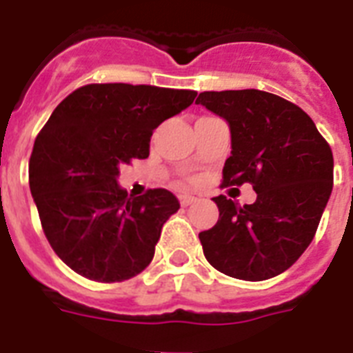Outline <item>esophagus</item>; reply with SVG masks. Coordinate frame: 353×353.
<instances>
[{"label":"esophagus","instance_id":"34e87169","mask_svg":"<svg viewBox=\"0 0 353 353\" xmlns=\"http://www.w3.org/2000/svg\"><path fill=\"white\" fill-rule=\"evenodd\" d=\"M179 201H181L183 207H188V205L196 201V198H194V196H190V194H183V196H179Z\"/></svg>","mask_w":353,"mask_h":353}]
</instances>
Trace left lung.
Here are the masks:
<instances>
[{"instance_id":"left-lung-1","label":"left lung","mask_w":353,"mask_h":353,"mask_svg":"<svg viewBox=\"0 0 353 353\" xmlns=\"http://www.w3.org/2000/svg\"><path fill=\"white\" fill-rule=\"evenodd\" d=\"M196 104L231 130L223 185L256 192L243 207L214 198L220 220L199 232L205 258L232 279H273L312 243L334 187L332 150L306 112L268 91H205Z\"/></svg>"}]
</instances>
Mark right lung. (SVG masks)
Segmentation results:
<instances>
[{
  "label": "right lung",
  "mask_w": 353,
  "mask_h": 353,
  "mask_svg": "<svg viewBox=\"0 0 353 353\" xmlns=\"http://www.w3.org/2000/svg\"><path fill=\"white\" fill-rule=\"evenodd\" d=\"M196 91L90 84L65 97L34 141L29 187L60 260L97 282H122L154 258L179 201L165 188L128 198L122 165L150 155L161 122L187 110Z\"/></svg>",
  "instance_id": "add662e5"
}]
</instances>
